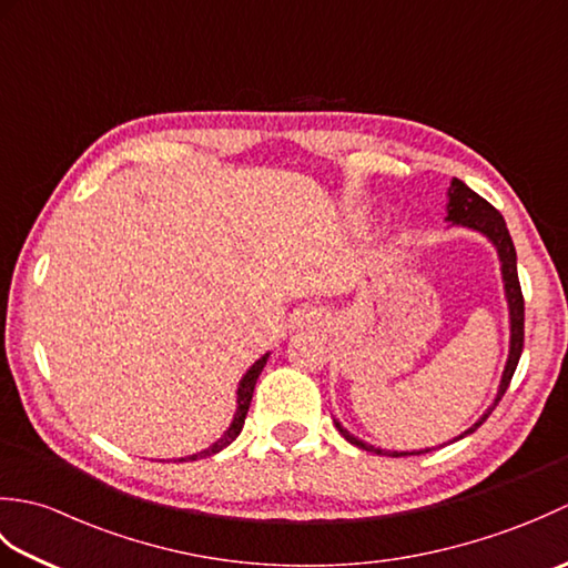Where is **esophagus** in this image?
<instances>
[{
	"instance_id": "obj_1",
	"label": "esophagus",
	"mask_w": 568,
	"mask_h": 568,
	"mask_svg": "<svg viewBox=\"0 0 568 568\" xmlns=\"http://www.w3.org/2000/svg\"><path fill=\"white\" fill-rule=\"evenodd\" d=\"M317 324H322V312H317L315 307H303L293 315V327L297 329H312Z\"/></svg>"
}]
</instances>
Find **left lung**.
<instances>
[{
    "mask_svg": "<svg viewBox=\"0 0 568 568\" xmlns=\"http://www.w3.org/2000/svg\"><path fill=\"white\" fill-rule=\"evenodd\" d=\"M446 222L452 226H464L476 232L480 236H486L493 246L498 251V261H500V275H503V287H505V300H508V315H510V352H508V361H505V371L500 376V385H498V395L493 405L480 415L474 425H470L466 432L458 434L456 439H464L466 434H474L484 422L488 419V415L493 413V407L500 403V397L508 390V385L513 381V373L517 368V361L523 356V344H525V300H523V291H520V281H517V253H515V244L510 239L508 226H505L503 214L493 207L490 202H486L480 195H476L466 183H462L458 178H452L449 192H446ZM336 429L342 432V437L346 442H352L358 449H366L373 454H388V456H413V454H425L432 449H419V452H388V449H378V446L366 444L364 439L354 437L352 432L346 427H342L339 419H334Z\"/></svg>",
    "mask_w": 568,
    "mask_h": 568,
    "instance_id": "left-lung-1",
    "label": "left lung"
}]
</instances>
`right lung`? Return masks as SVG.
<instances>
[{"mask_svg":"<svg viewBox=\"0 0 568 568\" xmlns=\"http://www.w3.org/2000/svg\"><path fill=\"white\" fill-rule=\"evenodd\" d=\"M268 356H271V352L268 354H263L256 364H253L246 373H244V378L239 381V388H236V413H234V419H232V425H229V429L222 434L220 439H216L214 444H210L207 449H202V452H197V454H190V456H180L178 462H197V458H207V456H212V454H220L224 446H229L232 444L239 434H241V429H244V419H246V413H248V405H251V397H253V388H256V381H258V376H261V371H263V366H265V361H268Z\"/></svg>","mask_w":568,"mask_h":568,"instance_id":"add662e5","label":"right lung"}]
</instances>
